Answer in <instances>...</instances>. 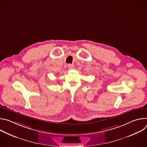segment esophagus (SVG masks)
I'll return each instance as SVG.
<instances>
[{"label": "esophagus", "instance_id": "esophagus-1", "mask_svg": "<svg viewBox=\"0 0 147 147\" xmlns=\"http://www.w3.org/2000/svg\"><path fill=\"white\" fill-rule=\"evenodd\" d=\"M74 65H71V64H69L68 65V68H69V69H70V70H72V69H74Z\"/></svg>", "mask_w": 147, "mask_h": 147}]
</instances>
